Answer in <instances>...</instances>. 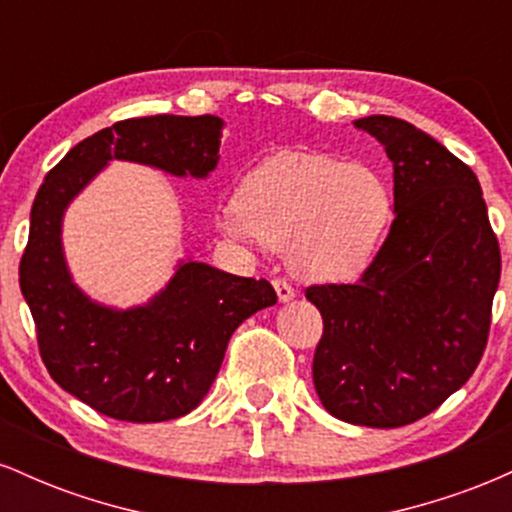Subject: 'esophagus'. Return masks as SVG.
<instances>
[{
    "label": "esophagus",
    "instance_id": "esophagus-1",
    "mask_svg": "<svg viewBox=\"0 0 512 512\" xmlns=\"http://www.w3.org/2000/svg\"><path fill=\"white\" fill-rule=\"evenodd\" d=\"M274 289H276V296H279L281 303H289V301H293V296H296V289H293L286 279H274Z\"/></svg>",
    "mask_w": 512,
    "mask_h": 512
}]
</instances>
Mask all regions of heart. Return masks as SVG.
<instances>
[{"mask_svg": "<svg viewBox=\"0 0 512 512\" xmlns=\"http://www.w3.org/2000/svg\"><path fill=\"white\" fill-rule=\"evenodd\" d=\"M395 202L383 175L330 154L281 151L219 207V228L245 245L286 248L298 276L344 284L361 276L390 231Z\"/></svg>", "mask_w": 512, "mask_h": 512, "instance_id": "obj_1", "label": "heart"}]
</instances>
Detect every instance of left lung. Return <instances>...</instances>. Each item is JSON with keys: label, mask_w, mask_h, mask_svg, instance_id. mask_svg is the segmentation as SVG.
Listing matches in <instances>:
<instances>
[{"label": "left lung", "mask_w": 512, "mask_h": 512, "mask_svg": "<svg viewBox=\"0 0 512 512\" xmlns=\"http://www.w3.org/2000/svg\"><path fill=\"white\" fill-rule=\"evenodd\" d=\"M395 168V221L356 284L308 286L313 383L346 424L399 428L472 378L489 342L501 248L474 170L409 122L356 120Z\"/></svg>", "instance_id": "left-lung-1"}]
</instances>
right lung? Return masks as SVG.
Instances as JSON below:
<instances>
[{
	"mask_svg": "<svg viewBox=\"0 0 512 512\" xmlns=\"http://www.w3.org/2000/svg\"><path fill=\"white\" fill-rule=\"evenodd\" d=\"M221 129L216 115L115 122L76 144L35 195L19 284L40 358L62 390L110 419L156 424L190 414L214 383L231 334L274 305L276 291L267 279L185 262L142 308H105L76 289L67 272L62 214L113 158L204 178L219 161Z\"/></svg>",
	"mask_w": 512,
	"mask_h": 512,
	"instance_id": "obj_1",
	"label": "right lung"
}]
</instances>
